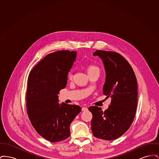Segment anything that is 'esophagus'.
<instances>
[{"mask_svg": "<svg viewBox=\"0 0 159 159\" xmlns=\"http://www.w3.org/2000/svg\"><path fill=\"white\" fill-rule=\"evenodd\" d=\"M82 110L83 111H87V110H88V108H87V107H83V108H82Z\"/></svg>", "mask_w": 159, "mask_h": 159, "instance_id": "obj_1", "label": "esophagus"}]
</instances>
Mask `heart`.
<instances>
[{"label": "heart", "instance_id": "obj_1", "mask_svg": "<svg viewBox=\"0 0 159 159\" xmlns=\"http://www.w3.org/2000/svg\"><path fill=\"white\" fill-rule=\"evenodd\" d=\"M86 71L88 75L91 74L94 72H99V69L98 67L93 64H89L86 67ZM73 78V74L71 72L68 73V79L71 80Z\"/></svg>", "mask_w": 159, "mask_h": 159}]
</instances>
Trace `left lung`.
<instances>
[{
	"mask_svg": "<svg viewBox=\"0 0 159 159\" xmlns=\"http://www.w3.org/2000/svg\"><path fill=\"white\" fill-rule=\"evenodd\" d=\"M93 55L102 61L106 75L103 93L111 101L104 111L97 106L89 107L93 116L92 131L97 138L113 140L123 135L134 119L138 101L136 76L128 61L119 53L98 50Z\"/></svg>",
	"mask_w": 159,
	"mask_h": 159,
	"instance_id": "left-lung-1",
	"label": "left lung"
}]
</instances>
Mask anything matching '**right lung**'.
<instances>
[{
	"mask_svg": "<svg viewBox=\"0 0 159 159\" xmlns=\"http://www.w3.org/2000/svg\"><path fill=\"white\" fill-rule=\"evenodd\" d=\"M77 52L60 51L49 53L29 74L27 91V111L38 134L56 143L70 135V125L82 108L76 105L58 103L61 89L67 83L68 72Z\"/></svg>",
	"mask_w": 159,
	"mask_h": 159,
	"instance_id": "1",
	"label": "right lung"
}]
</instances>
